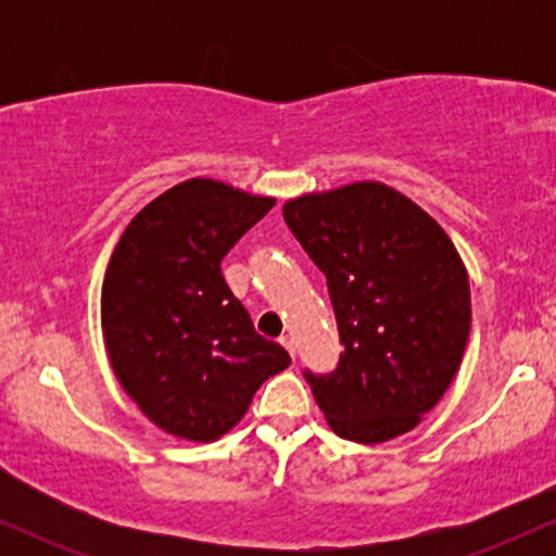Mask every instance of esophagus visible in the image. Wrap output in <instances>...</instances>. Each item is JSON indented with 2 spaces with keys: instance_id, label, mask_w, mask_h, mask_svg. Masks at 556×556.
<instances>
[{
  "instance_id": "1",
  "label": "esophagus",
  "mask_w": 556,
  "mask_h": 556,
  "mask_svg": "<svg viewBox=\"0 0 556 556\" xmlns=\"http://www.w3.org/2000/svg\"><path fill=\"white\" fill-rule=\"evenodd\" d=\"M279 344H282V348L287 350V353L295 355V340H292L290 334H282V337H279Z\"/></svg>"
}]
</instances>
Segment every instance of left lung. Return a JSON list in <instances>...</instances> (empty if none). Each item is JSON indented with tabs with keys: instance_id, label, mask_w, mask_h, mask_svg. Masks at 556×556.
Wrapping results in <instances>:
<instances>
[{
	"instance_id": "obj_1",
	"label": "left lung",
	"mask_w": 556,
	"mask_h": 556,
	"mask_svg": "<svg viewBox=\"0 0 556 556\" xmlns=\"http://www.w3.org/2000/svg\"><path fill=\"white\" fill-rule=\"evenodd\" d=\"M327 274L344 350L329 376L305 374L337 437L381 444L444 397L470 334V282L431 214L384 182H350L282 206Z\"/></svg>"
}]
</instances>
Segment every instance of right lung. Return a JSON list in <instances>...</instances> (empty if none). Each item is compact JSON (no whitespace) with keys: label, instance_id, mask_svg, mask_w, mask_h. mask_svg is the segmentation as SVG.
<instances>
[{"label":"right lung","instance_id":"add662e5","mask_svg":"<svg viewBox=\"0 0 556 556\" xmlns=\"http://www.w3.org/2000/svg\"><path fill=\"white\" fill-rule=\"evenodd\" d=\"M274 203L190 177L146 203L114 245L101 285L106 355L127 397L172 437H225L256 389L290 366L222 277L229 248Z\"/></svg>","mask_w":556,"mask_h":556}]
</instances>
